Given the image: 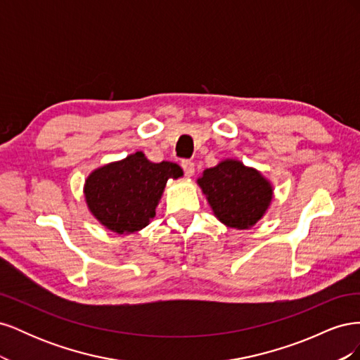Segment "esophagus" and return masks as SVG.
<instances>
[{"label":"esophagus","instance_id":"1","mask_svg":"<svg viewBox=\"0 0 360 360\" xmlns=\"http://www.w3.org/2000/svg\"><path fill=\"white\" fill-rule=\"evenodd\" d=\"M181 168L186 177H192L195 174V163L191 160H181Z\"/></svg>","mask_w":360,"mask_h":360}]
</instances>
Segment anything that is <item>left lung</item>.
Returning <instances> with one entry per match:
<instances>
[{"label": "left lung", "instance_id": "1", "mask_svg": "<svg viewBox=\"0 0 360 360\" xmlns=\"http://www.w3.org/2000/svg\"><path fill=\"white\" fill-rule=\"evenodd\" d=\"M198 184L217 219L237 230L255 225L274 193L270 183L257 169L231 159L205 169Z\"/></svg>", "mask_w": 360, "mask_h": 360}]
</instances>
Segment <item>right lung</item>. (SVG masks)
<instances>
[{
    "label": "right lung",
    "mask_w": 360,
    "mask_h": 360,
    "mask_svg": "<svg viewBox=\"0 0 360 360\" xmlns=\"http://www.w3.org/2000/svg\"><path fill=\"white\" fill-rule=\"evenodd\" d=\"M181 176L177 163H153L136 151L93 171L85 181V200L96 219L108 230L130 234L153 219L168 179Z\"/></svg>",
    "instance_id": "add662e5"
}]
</instances>
